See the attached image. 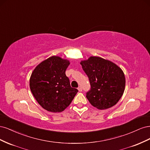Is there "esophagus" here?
<instances>
[{
	"label": "esophagus",
	"instance_id": "obj_1",
	"mask_svg": "<svg viewBox=\"0 0 150 150\" xmlns=\"http://www.w3.org/2000/svg\"><path fill=\"white\" fill-rule=\"evenodd\" d=\"M78 89V91H79V92H81V91H83V89H82V88L81 87V86H79V87Z\"/></svg>",
	"mask_w": 150,
	"mask_h": 150
}]
</instances>
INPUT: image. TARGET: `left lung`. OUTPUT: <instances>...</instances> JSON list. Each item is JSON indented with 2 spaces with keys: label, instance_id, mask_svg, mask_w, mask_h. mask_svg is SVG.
I'll return each instance as SVG.
<instances>
[{
  "label": "left lung",
  "instance_id": "1",
  "mask_svg": "<svg viewBox=\"0 0 150 150\" xmlns=\"http://www.w3.org/2000/svg\"><path fill=\"white\" fill-rule=\"evenodd\" d=\"M88 76L91 89L86 98L98 110H106L119 101L125 91L126 79L121 68L114 62L98 56L81 61Z\"/></svg>",
  "mask_w": 150,
  "mask_h": 150
}]
</instances>
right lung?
<instances>
[{
	"mask_svg": "<svg viewBox=\"0 0 150 150\" xmlns=\"http://www.w3.org/2000/svg\"><path fill=\"white\" fill-rule=\"evenodd\" d=\"M69 60L53 56L35 67L29 86L36 101L44 110L59 112L69 106L78 90L71 88L66 71Z\"/></svg>",
	"mask_w": 150,
	"mask_h": 150,
	"instance_id": "add662e5",
	"label": "right lung"
}]
</instances>
